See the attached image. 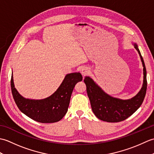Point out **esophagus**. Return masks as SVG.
<instances>
[{
	"label": "esophagus",
	"instance_id": "34e87169",
	"mask_svg": "<svg viewBox=\"0 0 154 154\" xmlns=\"http://www.w3.org/2000/svg\"><path fill=\"white\" fill-rule=\"evenodd\" d=\"M80 71H81V73L82 74V75H83V76H86V75H87L89 73V69L87 67H83L81 69Z\"/></svg>",
	"mask_w": 154,
	"mask_h": 154
}]
</instances>
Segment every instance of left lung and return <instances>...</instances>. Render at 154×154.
Returning <instances> with one entry per match:
<instances>
[{"label":"left lung","instance_id":"8db88e82","mask_svg":"<svg viewBox=\"0 0 154 154\" xmlns=\"http://www.w3.org/2000/svg\"><path fill=\"white\" fill-rule=\"evenodd\" d=\"M142 62L143 81L142 87L136 96L130 99L122 100L110 96L104 92L89 77H85L84 82L91 102L93 112L98 119L108 122H119L128 119L138 110L144 99L147 89L146 69L144 61L136 44H133Z\"/></svg>","mask_w":154,"mask_h":154}]
</instances>
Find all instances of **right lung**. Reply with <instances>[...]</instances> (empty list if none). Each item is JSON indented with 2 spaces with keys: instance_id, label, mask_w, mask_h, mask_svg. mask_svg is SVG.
<instances>
[{
  "instance_id": "1",
  "label": "right lung",
  "mask_w": 154,
  "mask_h": 154,
  "mask_svg": "<svg viewBox=\"0 0 154 154\" xmlns=\"http://www.w3.org/2000/svg\"><path fill=\"white\" fill-rule=\"evenodd\" d=\"M83 79L80 73L67 74L55 92L46 99L32 100L25 99L14 87L11 77V90L14 100L20 110L32 120L41 123L60 121L67 113L74 87Z\"/></svg>"
}]
</instances>
